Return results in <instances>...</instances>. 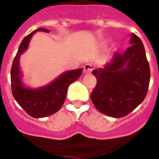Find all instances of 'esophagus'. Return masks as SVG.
Segmentation results:
<instances>
[{"label": "esophagus", "mask_w": 159, "mask_h": 159, "mask_svg": "<svg viewBox=\"0 0 159 159\" xmlns=\"http://www.w3.org/2000/svg\"><path fill=\"white\" fill-rule=\"evenodd\" d=\"M93 66L90 64H86L84 65V74H89L92 71Z\"/></svg>", "instance_id": "esophagus-1"}]
</instances>
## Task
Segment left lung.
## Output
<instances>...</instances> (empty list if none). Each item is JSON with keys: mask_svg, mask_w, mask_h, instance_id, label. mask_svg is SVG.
<instances>
[{"mask_svg": "<svg viewBox=\"0 0 159 159\" xmlns=\"http://www.w3.org/2000/svg\"><path fill=\"white\" fill-rule=\"evenodd\" d=\"M132 44L124 53L116 52L104 68L93 70L97 80L90 98L96 109L105 115L126 116L146 97L150 68L143 43L132 33Z\"/></svg>", "mask_w": 159, "mask_h": 159, "instance_id": "1", "label": "left lung"}]
</instances>
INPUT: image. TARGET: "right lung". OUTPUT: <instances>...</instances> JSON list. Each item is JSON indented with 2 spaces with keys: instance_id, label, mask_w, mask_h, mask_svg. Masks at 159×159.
<instances>
[{
  "instance_id": "obj_1",
  "label": "right lung",
  "mask_w": 159,
  "mask_h": 159,
  "mask_svg": "<svg viewBox=\"0 0 159 159\" xmlns=\"http://www.w3.org/2000/svg\"><path fill=\"white\" fill-rule=\"evenodd\" d=\"M39 31L49 33V30L39 28L26 36L19 46L11 70L13 97L28 115L34 118L46 117L58 111L64 104L70 84L77 80L83 71L82 69L67 71L51 84L39 89H30L23 86L21 80L19 58L21 53L27 50L32 36Z\"/></svg>"
}]
</instances>
